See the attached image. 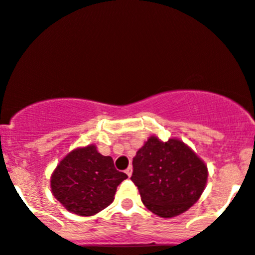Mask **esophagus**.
Instances as JSON below:
<instances>
[{
	"instance_id": "1",
	"label": "esophagus",
	"mask_w": 255,
	"mask_h": 255,
	"mask_svg": "<svg viewBox=\"0 0 255 255\" xmlns=\"http://www.w3.org/2000/svg\"><path fill=\"white\" fill-rule=\"evenodd\" d=\"M132 173H133V168H132V166H129L127 169H126V174H127L128 177H130V175H132Z\"/></svg>"
}]
</instances>
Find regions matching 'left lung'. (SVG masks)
Returning <instances> with one entry per match:
<instances>
[{"mask_svg":"<svg viewBox=\"0 0 255 255\" xmlns=\"http://www.w3.org/2000/svg\"><path fill=\"white\" fill-rule=\"evenodd\" d=\"M207 178L205 162L179 139L150 136L133 158L130 179L145 207L162 218L184 213L197 202Z\"/></svg>","mask_w":255,"mask_h":255,"instance_id":"1","label":"left lung"}]
</instances>
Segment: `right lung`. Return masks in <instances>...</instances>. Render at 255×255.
I'll use <instances>...</instances> for the list:
<instances>
[{"mask_svg":"<svg viewBox=\"0 0 255 255\" xmlns=\"http://www.w3.org/2000/svg\"><path fill=\"white\" fill-rule=\"evenodd\" d=\"M127 178L115 168L110 156H103L96 145H88L61 159L50 177V189L69 212L91 217L113 203L117 186Z\"/></svg>","mask_w":255,"mask_h":255,"instance_id":"add662e5","label":"right lung"}]
</instances>
